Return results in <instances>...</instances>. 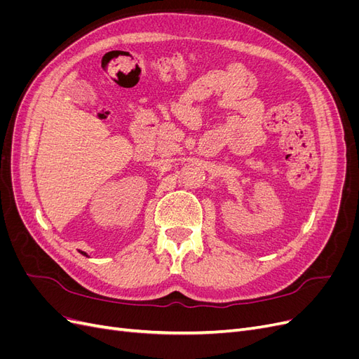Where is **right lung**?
Instances as JSON below:
<instances>
[{"instance_id": "1", "label": "right lung", "mask_w": 359, "mask_h": 359, "mask_svg": "<svg viewBox=\"0 0 359 359\" xmlns=\"http://www.w3.org/2000/svg\"><path fill=\"white\" fill-rule=\"evenodd\" d=\"M79 253H81V255H83V256H86V257H90V256H88V255H86L85 252H82V250H79Z\"/></svg>"}]
</instances>
